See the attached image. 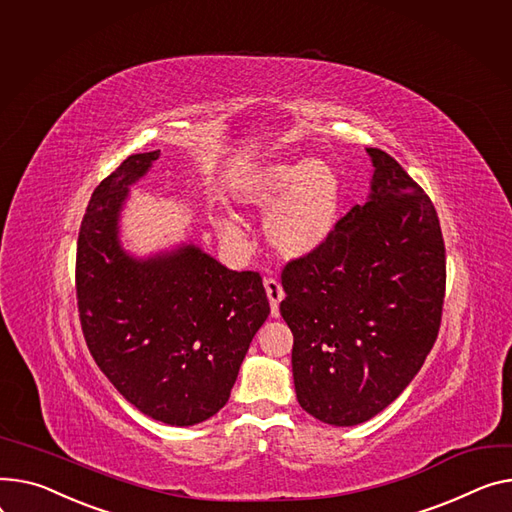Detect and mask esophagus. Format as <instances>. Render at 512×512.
Returning <instances> with one entry per match:
<instances>
[{
  "label": "esophagus",
  "mask_w": 512,
  "mask_h": 512,
  "mask_svg": "<svg viewBox=\"0 0 512 512\" xmlns=\"http://www.w3.org/2000/svg\"><path fill=\"white\" fill-rule=\"evenodd\" d=\"M265 292L269 298V306H271V317H280V302L284 298V288L276 278H267L265 282Z\"/></svg>",
  "instance_id": "esophagus-1"
}]
</instances>
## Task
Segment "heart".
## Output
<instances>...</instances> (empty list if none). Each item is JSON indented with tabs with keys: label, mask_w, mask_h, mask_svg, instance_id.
Returning <instances> with one entry per match:
<instances>
[{
	"label": "heart",
	"mask_w": 512,
	"mask_h": 512,
	"mask_svg": "<svg viewBox=\"0 0 512 512\" xmlns=\"http://www.w3.org/2000/svg\"><path fill=\"white\" fill-rule=\"evenodd\" d=\"M238 203L247 210L269 212L267 243L284 257H306L317 251L337 226L342 210V181L323 160L271 162L238 187ZM228 245H243V230L230 220L218 222Z\"/></svg>",
	"instance_id": "obj_1"
}]
</instances>
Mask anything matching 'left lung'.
<instances>
[{"mask_svg": "<svg viewBox=\"0 0 512 512\" xmlns=\"http://www.w3.org/2000/svg\"><path fill=\"white\" fill-rule=\"evenodd\" d=\"M366 152L368 201L282 271L296 399L333 426L374 418L412 383L445 302V241L430 197L387 152Z\"/></svg>", "mask_w": 512, "mask_h": 512, "instance_id": "left-lung-1", "label": "left lung"}]
</instances>
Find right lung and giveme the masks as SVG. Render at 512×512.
<instances>
[{
    "label": "right lung",
    "instance_id": "obj_1",
    "mask_svg": "<svg viewBox=\"0 0 512 512\" xmlns=\"http://www.w3.org/2000/svg\"><path fill=\"white\" fill-rule=\"evenodd\" d=\"M160 150L125 158L94 189L76 253L86 346L113 387L170 426H193L226 405L255 333L269 315L257 271H232L195 245L148 259L119 243L129 185Z\"/></svg>",
    "mask_w": 512,
    "mask_h": 512
}]
</instances>
